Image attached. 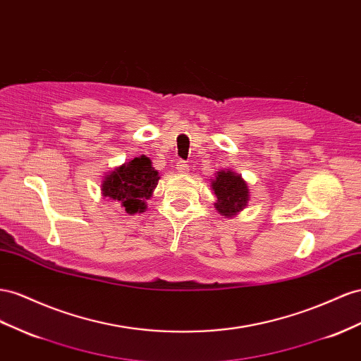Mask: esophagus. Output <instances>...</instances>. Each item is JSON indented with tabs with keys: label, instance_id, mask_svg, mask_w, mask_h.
Here are the masks:
<instances>
[{
	"label": "esophagus",
	"instance_id": "1",
	"mask_svg": "<svg viewBox=\"0 0 361 361\" xmlns=\"http://www.w3.org/2000/svg\"><path fill=\"white\" fill-rule=\"evenodd\" d=\"M176 170L179 171V173H187L190 169H188V164L187 162H185V161H178L176 162Z\"/></svg>",
	"mask_w": 361,
	"mask_h": 361
}]
</instances>
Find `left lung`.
Wrapping results in <instances>:
<instances>
[{
	"instance_id": "left-lung-1",
	"label": "left lung",
	"mask_w": 361,
	"mask_h": 361,
	"mask_svg": "<svg viewBox=\"0 0 361 361\" xmlns=\"http://www.w3.org/2000/svg\"><path fill=\"white\" fill-rule=\"evenodd\" d=\"M212 191L216 194V208L221 216L232 217L247 204L249 188L247 183L238 174L232 171H219L212 179Z\"/></svg>"
}]
</instances>
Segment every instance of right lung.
<instances>
[{"instance_id": "obj_1", "label": "right lung", "mask_w": 361, "mask_h": 361, "mask_svg": "<svg viewBox=\"0 0 361 361\" xmlns=\"http://www.w3.org/2000/svg\"><path fill=\"white\" fill-rule=\"evenodd\" d=\"M158 180V171L152 167V161L140 157L109 173L102 183V191L104 197L120 202L128 214L142 212Z\"/></svg>"}]
</instances>
